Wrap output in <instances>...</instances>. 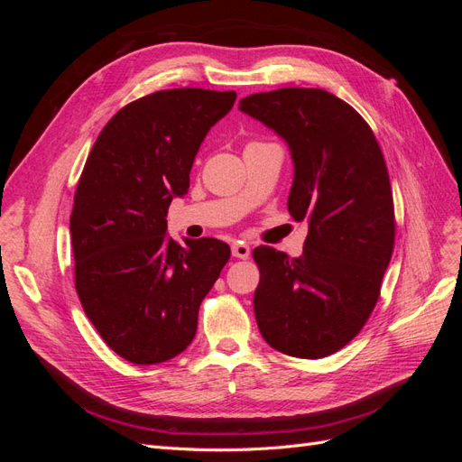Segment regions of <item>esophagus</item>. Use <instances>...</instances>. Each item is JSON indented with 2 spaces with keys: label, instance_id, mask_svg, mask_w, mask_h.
<instances>
[{
  "label": "esophagus",
  "instance_id": "esophagus-1",
  "mask_svg": "<svg viewBox=\"0 0 462 462\" xmlns=\"http://www.w3.org/2000/svg\"><path fill=\"white\" fill-rule=\"evenodd\" d=\"M231 250H233V256H235V258L246 260V258L250 256V246H248L246 243H243V241H236V243H233Z\"/></svg>",
  "mask_w": 462,
  "mask_h": 462
}]
</instances>
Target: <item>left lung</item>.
Segmentation results:
<instances>
[{
    "instance_id": "8db88e82",
    "label": "left lung",
    "mask_w": 462,
    "mask_h": 462,
    "mask_svg": "<svg viewBox=\"0 0 462 462\" xmlns=\"http://www.w3.org/2000/svg\"><path fill=\"white\" fill-rule=\"evenodd\" d=\"M243 114L289 146L292 219H309L302 256L254 248V314L275 351L324 358L366 324L395 243L393 194L368 123L319 88H279L243 97Z\"/></svg>"
}]
</instances>
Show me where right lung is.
Instances as JSON below:
<instances>
[{
    "instance_id": "add662e5",
    "label": "right lung",
    "mask_w": 462,
    "mask_h": 462,
    "mask_svg": "<svg viewBox=\"0 0 462 462\" xmlns=\"http://www.w3.org/2000/svg\"><path fill=\"white\" fill-rule=\"evenodd\" d=\"M236 94L160 90L107 121L79 179L71 214L75 287L111 351L133 365L183 353L199 309L231 248L223 241L167 235V209L183 199L208 131Z\"/></svg>"
}]
</instances>
